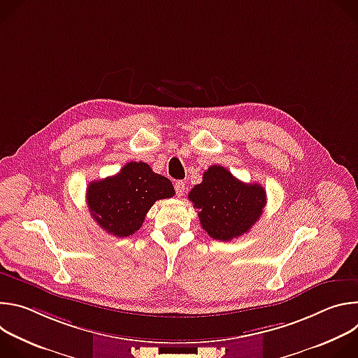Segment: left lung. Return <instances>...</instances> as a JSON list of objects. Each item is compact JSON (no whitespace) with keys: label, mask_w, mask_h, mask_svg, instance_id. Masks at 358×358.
<instances>
[{"label":"left lung","mask_w":358,"mask_h":358,"mask_svg":"<svg viewBox=\"0 0 358 358\" xmlns=\"http://www.w3.org/2000/svg\"><path fill=\"white\" fill-rule=\"evenodd\" d=\"M171 181L144 162L127 163L116 176L92 181L86 202L93 220L115 236H130L159 199L174 196Z\"/></svg>","instance_id":"1"}]
</instances>
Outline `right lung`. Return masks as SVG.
<instances>
[{
	"label": "right lung",
	"mask_w": 358,
	"mask_h": 358,
	"mask_svg": "<svg viewBox=\"0 0 358 358\" xmlns=\"http://www.w3.org/2000/svg\"><path fill=\"white\" fill-rule=\"evenodd\" d=\"M188 198L198 208L202 229L220 241L248 232L266 206V192L259 184H243L217 164L203 173L202 182L191 189Z\"/></svg>",
	"instance_id": "right-lung-1"
}]
</instances>
